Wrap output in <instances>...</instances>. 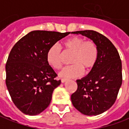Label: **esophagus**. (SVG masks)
I'll return each instance as SVG.
<instances>
[{"label":"esophagus","mask_w":129,"mask_h":129,"mask_svg":"<svg viewBox=\"0 0 129 129\" xmlns=\"http://www.w3.org/2000/svg\"><path fill=\"white\" fill-rule=\"evenodd\" d=\"M61 80L62 83H64V82H66L68 80H67V79H65V78H62Z\"/></svg>","instance_id":"esophagus-1"}]
</instances>
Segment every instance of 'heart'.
<instances>
[{"label":"heart","instance_id":"b5f03b06","mask_svg":"<svg viewBox=\"0 0 129 129\" xmlns=\"http://www.w3.org/2000/svg\"><path fill=\"white\" fill-rule=\"evenodd\" d=\"M66 49L73 52L71 63L73 65L64 67L58 74L61 77H77L83 74V69L89 71L96 63L99 50L92 40H84L80 37H72L63 42ZM46 59L48 64L54 69L62 65V52L58 44H54L47 49Z\"/></svg>","mask_w":129,"mask_h":129}]
</instances>
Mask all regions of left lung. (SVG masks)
Masks as SVG:
<instances>
[{
  "label": "left lung",
  "mask_w": 129,
  "mask_h": 129,
  "mask_svg": "<svg viewBox=\"0 0 129 129\" xmlns=\"http://www.w3.org/2000/svg\"><path fill=\"white\" fill-rule=\"evenodd\" d=\"M87 37L95 43L99 56L95 66L86 77L77 80V89L71 101L85 115H98L115 103L122 83L121 61L114 45L103 35L91 30L72 32Z\"/></svg>",
  "instance_id": "1"
}]
</instances>
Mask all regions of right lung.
Here are the masks:
<instances>
[{
    "instance_id": "right-lung-1",
    "label": "right lung",
    "mask_w": 129,
    "mask_h": 129,
    "mask_svg": "<svg viewBox=\"0 0 129 129\" xmlns=\"http://www.w3.org/2000/svg\"><path fill=\"white\" fill-rule=\"evenodd\" d=\"M71 32L33 30L16 43L5 66V83L14 104L25 115H36L50 104L60 85L46 59L47 49Z\"/></svg>"
}]
</instances>
